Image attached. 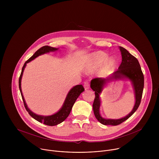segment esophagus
Masks as SVG:
<instances>
[{"instance_id":"esophagus-1","label":"esophagus","mask_w":159,"mask_h":159,"mask_svg":"<svg viewBox=\"0 0 159 159\" xmlns=\"http://www.w3.org/2000/svg\"><path fill=\"white\" fill-rule=\"evenodd\" d=\"M84 89H85V90L89 89V87H90V84H89V83L88 82H84Z\"/></svg>"}]
</instances>
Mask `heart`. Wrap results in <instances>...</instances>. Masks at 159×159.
Instances as JSON below:
<instances>
[{"instance_id":"obj_1","label":"heart","mask_w":159,"mask_h":159,"mask_svg":"<svg viewBox=\"0 0 159 159\" xmlns=\"http://www.w3.org/2000/svg\"><path fill=\"white\" fill-rule=\"evenodd\" d=\"M107 57V54L103 52H98L94 53L90 57V60L89 62V68L94 69L97 68L102 65L104 62V68L106 70H109L111 68L114 66L115 63V60L112 57Z\"/></svg>"}]
</instances>
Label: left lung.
<instances>
[{"instance_id": "1", "label": "left lung", "mask_w": 159, "mask_h": 159, "mask_svg": "<svg viewBox=\"0 0 159 159\" xmlns=\"http://www.w3.org/2000/svg\"><path fill=\"white\" fill-rule=\"evenodd\" d=\"M120 48L121 52L122 61L118 67V69L109 78H95L90 82V87L95 92V98L93 104L94 115L96 119L101 124L104 125L116 126L128 120L139 108L142 98L144 87V76L140 63L137 58L130 54L125 48L121 47H120ZM125 77L131 80L134 85L136 101L133 110L128 116L121 119L106 120L102 118L99 114V107L100 103L99 94L102 91L103 85L111 80L122 79Z\"/></svg>"}]
</instances>
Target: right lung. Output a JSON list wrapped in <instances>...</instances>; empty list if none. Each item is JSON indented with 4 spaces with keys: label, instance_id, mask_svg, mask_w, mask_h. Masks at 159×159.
<instances>
[{
    "label": "right lung",
    "instance_id": "obj_1",
    "mask_svg": "<svg viewBox=\"0 0 159 159\" xmlns=\"http://www.w3.org/2000/svg\"><path fill=\"white\" fill-rule=\"evenodd\" d=\"M57 50H58L57 48L48 47V46H44V47L40 48L39 50H38L34 53V54L31 57H30L25 63L23 66H22V71H21V73H20V75L19 79V90H20V94H21L22 101H23V102H24V106H25L26 111L28 112L30 115L31 117H33L34 120H37L38 121L40 122V123H42L44 125H48V126H55L58 124H60L61 122H63L68 116H69L70 112L71 111V109L73 107L74 104L75 103V101L77 100L78 97L80 96V94L84 90V87L82 86V85H75V87H74L70 90L69 94H68L62 107L58 112H57L56 114L53 115L52 116H39V115H37L34 114V113H33L32 111H31L29 109V108L28 107V106L26 104V102L25 101L24 97H23V96H22V94L20 82H21L22 73H23V71H24V69H25L26 65V63L31 61V60H33V59H34L35 58L38 57L39 55H41L45 53H48L50 52H55Z\"/></svg>",
    "mask_w": 159,
    "mask_h": 159
}]
</instances>
